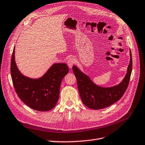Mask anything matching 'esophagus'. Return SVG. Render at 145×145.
<instances>
[{"label":"esophagus","instance_id":"obj_1","mask_svg":"<svg viewBox=\"0 0 145 145\" xmlns=\"http://www.w3.org/2000/svg\"><path fill=\"white\" fill-rule=\"evenodd\" d=\"M75 61H76V59L74 57H71V58H69L68 61H67V64L69 67V68H72L74 63H75Z\"/></svg>","mask_w":145,"mask_h":145}]
</instances>
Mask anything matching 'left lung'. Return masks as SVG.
Returning <instances> with one entry per match:
<instances>
[{
  "instance_id": "obj_1",
  "label": "left lung",
  "mask_w": 145,
  "mask_h": 145,
  "mask_svg": "<svg viewBox=\"0 0 145 145\" xmlns=\"http://www.w3.org/2000/svg\"><path fill=\"white\" fill-rule=\"evenodd\" d=\"M130 63L124 78L118 84L108 88L96 84L88 75L83 72L77 66L72 67L80 97L87 107L92 109H101L112 105L121 99L128 87L132 71V56L130 49Z\"/></svg>"
}]
</instances>
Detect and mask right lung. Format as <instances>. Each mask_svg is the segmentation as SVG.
<instances>
[{
  "label": "right lung",
  "mask_w": 145,
  "mask_h": 145,
  "mask_svg": "<svg viewBox=\"0 0 145 145\" xmlns=\"http://www.w3.org/2000/svg\"><path fill=\"white\" fill-rule=\"evenodd\" d=\"M14 48L10 73L15 90L20 99L33 109L48 111L54 108L58 101L61 82L69 71L65 63H54L38 78L25 76L17 67Z\"/></svg>",
  "instance_id": "right-lung-1"
}]
</instances>
